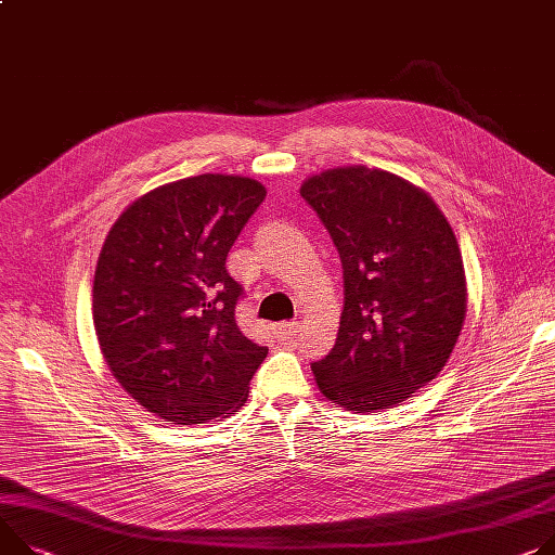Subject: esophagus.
Instances as JSON below:
<instances>
[{"mask_svg": "<svg viewBox=\"0 0 555 555\" xmlns=\"http://www.w3.org/2000/svg\"><path fill=\"white\" fill-rule=\"evenodd\" d=\"M297 331H300V324H297V322H280V324H275V335L280 339H293L297 335Z\"/></svg>", "mask_w": 555, "mask_h": 555, "instance_id": "obj_1", "label": "esophagus"}]
</instances>
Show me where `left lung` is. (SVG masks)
Returning a JSON list of instances; mask_svg holds the SVG:
<instances>
[{
    "label": "left lung",
    "instance_id": "8db88e82",
    "mask_svg": "<svg viewBox=\"0 0 555 555\" xmlns=\"http://www.w3.org/2000/svg\"><path fill=\"white\" fill-rule=\"evenodd\" d=\"M300 195L345 269L335 347L311 364L318 387L349 411L396 406L442 371L462 331L455 235L429 195L379 168L324 170Z\"/></svg>",
    "mask_w": 555,
    "mask_h": 555
}]
</instances>
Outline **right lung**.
<instances>
[{
  "label": "right lung",
  "instance_id": "obj_1",
  "mask_svg": "<svg viewBox=\"0 0 555 555\" xmlns=\"http://www.w3.org/2000/svg\"><path fill=\"white\" fill-rule=\"evenodd\" d=\"M264 197L250 178H186L135 199L102 246L93 284L100 349L124 391L170 424L240 409L269 353L240 331L244 288L227 271Z\"/></svg>",
  "mask_w": 555,
  "mask_h": 555
}]
</instances>
